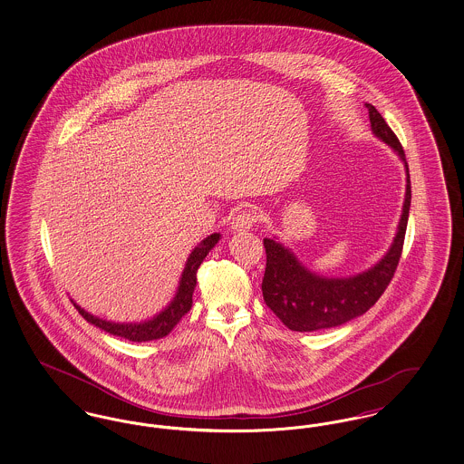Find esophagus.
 Returning a JSON list of instances; mask_svg holds the SVG:
<instances>
[{
	"label": "esophagus",
	"instance_id": "obj_1",
	"mask_svg": "<svg viewBox=\"0 0 464 464\" xmlns=\"http://www.w3.org/2000/svg\"><path fill=\"white\" fill-rule=\"evenodd\" d=\"M257 214L254 208H243L233 219H231V229L233 231H248L256 226Z\"/></svg>",
	"mask_w": 464,
	"mask_h": 464
}]
</instances>
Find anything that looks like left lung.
Returning a JSON list of instances; mask_svg holds the SVG:
<instances>
[{
    "mask_svg": "<svg viewBox=\"0 0 464 464\" xmlns=\"http://www.w3.org/2000/svg\"><path fill=\"white\" fill-rule=\"evenodd\" d=\"M369 110L372 132L392 146L405 163L407 191L395 242L377 265L352 278H322L309 273L282 243L265 238L266 271L263 297L290 331L311 332L331 329L363 314L384 294L401 257L411 208V176L403 148L395 132L372 104Z\"/></svg>",
    "mask_w": 464,
    "mask_h": 464,
    "instance_id": "left-lung-1",
    "label": "left lung"
}]
</instances>
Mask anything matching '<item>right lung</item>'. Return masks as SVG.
<instances>
[{
	"mask_svg": "<svg viewBox=\"0 0 464 464\" xmlns=\"http://www.w3.org/2000/svg\"><path fill=\"white\" fill-rule=\"evenodd\" d=\"M218 242H219V235L214 233V235L207 237L191 252V256H189V259L186 263V267L182 271V278H180V284H179V290H177L174 301L170 303L169 308L161 311L153 320H148L144 324H114V322H106V320H101V318L90 314L85 309L80 308L76 303H72V304H74V308L78 309V313L87 322H90L92 325H95V327H99V329H102V331L108 332V334H112V335L129 339V341H133V343H144V341L161 339L167 334H170L172 329L179 324V320L191 309L193 292H195V287H197V273H198L199 265L203 263L207 254L214 248V245Z\"/></svg>",
	"mask_w": 464,
	"mask_h": 464,
	"instance_id": "right-lung-1",
	"label": "right lung"
}]
</instances>
